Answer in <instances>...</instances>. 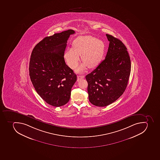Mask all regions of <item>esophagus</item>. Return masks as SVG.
I'll use <instances>...</instances> for the list:
<instances>
[{"label":"esophagus","mask_w":160,"mask_h":160,"mask_svg":"<svg viewBox=\"0 0 160 160\" xmlns=\"http://www.w3.org/2000/svg\"><path fill=\"white\" fill-rule=\"evenodd\" d=\"M85 78L84 75H78V81H79L82 78Z\"/></svg>","instance_id":"obj_1"}]
</instances>
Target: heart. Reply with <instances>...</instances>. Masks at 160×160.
Wrapping results in <instances>:
<instances>
[{"label": "heart", "mask_w": 160, "mask_h": 160, "mask_svg": "<svg viewBox=\"0 0 160 160\" xmlns=\"http://www.w3.org/2000/svg\"><path fill=\"white\" fill-rule=\"evenodd\" d=\"M104 50L105 44L102 40L90 35L79 36L73 42L72 48H67L64 58L69 66L74 69L79 62V56H81L83 63L78 67L77 71L82 72L87 66L89 68H93L99 64Z\"/></svg>", "instance_id": "heart-1"}]
</instances>
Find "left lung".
<instances>
[{
  "instance_id": "8db88e82",
  "label": "left lung",
  "mask_w": 160,
  "mask_h": 160,
  "mask_svg": "<svg viewBox=\"0 0 160 160\" xmlns=\"http://www.w3.org/2000/svg\"><path fill=\"white\" fill-rule=\"evenodd\" d=\"M109 42L103 61L86 75L89 99L92 104L108 106L121 97L126 89L131 72V60L122 42L106 34Z\"/></svg>"
}]
</instances>
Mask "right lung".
<instances>
[{"label": "right lung", "mask_w": 160, "mask_h": 160, "mask_svg": "<svg viewBox=\"0 0 160 160\" xmlns=\"http://www.w3.org/2000/svg\"><path fill=\"white\" fill-rule=\"evenodd\" d=\"M73 30L44 38L33 49L29 62V75L36 91L48 104L59 107L70 99L77 75L65 62L67 40Z\"/></svg>", "instance_id": "1"}]
</instances>
